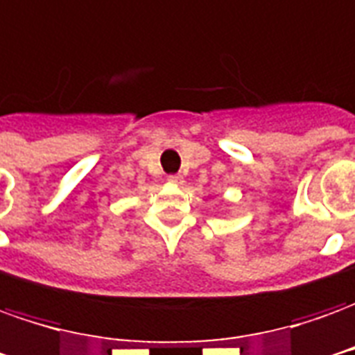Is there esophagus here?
I'll list each match as a JSON object with an SVG mask.
<instances>
[{
	"label": "esophagus",
	"mask_w": 355,
	"mask_h": 355,
	"mask_svg": "<svg viewBox=\"0 0 355 355\" xmlns=\"http://www.w3.org/2000/svg\"><path fill=\"white\" fill-rule=\"evenodd\" d=\"M168 182H172V183H182V182H183V178H182V175H178V173H173V175H168Z\"/></svg>",
	"instance_id": "1"
}]
</instances>
